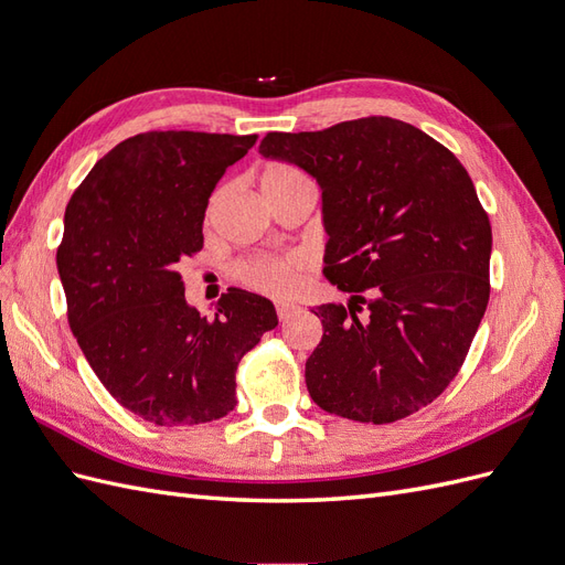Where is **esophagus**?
Returning <instances> with one entry per match:
<instances>
[{"instance_id": "esophagus-1", "label": "esophagus", "mask_w": 565, "mask_h": 565, "mask_svg": "<svg viewBox=\"0 0 565 565\" xmlns=\"http://www.w3.org/2000/svg\"><path fill=\"white\" fill-rule=\"evenodd\" d=\"M295 309H297V306H295V303H289V301H278V303H276V311H278V318H280V320H285V318L292 316V313H295Z\"/></svg>"}]
</instances>
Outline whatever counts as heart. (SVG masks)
<instances>
[{"label": "heart", "instance_id": "obj_1", "mask_svg": "<svg viewBox=\"0 0 565 565\" xmlns=\"http://www.w3.org/2000/svg\"><path fill=\"white\" fill-rule=\"evenodd\" d=\"M297 167L285 162H270L262 172V191L266 198L280 195L285 191H292L299 185H309ZM221 191H216L210 200L207 214L212 216L218 207ZM303 268V259L299 254H285V256H256V259L243 262L237 266V278H241L249 289H256L262 295L270 297H285L292 292L299 282V273Z\"/></svg>", "mask_w": 565, "mask_h": 565}]
</instances>
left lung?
<instances>
[{
  "instance_id": "8db88e82",
  "label": "left lung",
  "mask_w": 565,
  "mask_h": 565,
  "mask_svg": "<svg viewBox=\"0 0 565 565\" xmlns=\"http://www.w3.org/2000/svg\"><path fill=\"white\" fill-rule=\"evenodd\" d=\"M259 152L322 191L324 276L349 303H322L306 386L324 413L388 424L455 380L490 299L492 231L452 152L393 117L264 136Z\"/></svg>"
}]
</instances>
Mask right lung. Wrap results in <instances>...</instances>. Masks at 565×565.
<instances>
[{"label": "right lung", "mask_w": 565, "mask_h": 565, "mask_svg": "<svg viewBox=\"0 0 565 565\" xmlns=\"http://www.w3.org/2000/svg\"><path fill=\"white\" fill-rule=\"evenodd\" d=\"M256 134L146 131L117 143L79 183L56 254L67 322L96 377L129 413L193 426L235 407V370L278 324L266 297L228 289L214 318L185 301L181 262L226 169Z\"/></svg>", "instance_id": "add662e5"}]
</instances>
